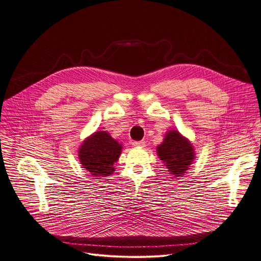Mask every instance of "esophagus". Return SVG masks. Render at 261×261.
Listing matches in <instances>:
<instances>
[{"label": "esophagus", "instance_id": "1", "mask_svg": "<svg viewBox=\"0 0 261 261\" xmlns=\"http://www.w3.org/2000/svg\"><path fill=\"white\" fill-rule=\"evenodd\" d=\"M133 145L137 146V147H143V146H145V142L144 141H134Z\"/></svg>", "mask_w": 261, "mask_h": 261}]
</instances>
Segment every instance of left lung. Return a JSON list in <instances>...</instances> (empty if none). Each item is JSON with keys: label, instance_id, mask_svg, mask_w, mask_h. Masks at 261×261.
Listing matches in <instances>:
<instances>
[{"label": "left lung", "instance_id": "1", "mask_svg": "<svg viewBox=\"0 0 261 261\" xmlns=\"http://www.w3.org/2000/svg\"><path fill=\"white\" fill-rule=\"evenodd\" d=\"M157 154L175 177L185 175L195 159L193 145L175 129L166 133L163 142L157 147Z\"/></svg>", "mask_w": 261, "mask_h": 261}]
</instances>
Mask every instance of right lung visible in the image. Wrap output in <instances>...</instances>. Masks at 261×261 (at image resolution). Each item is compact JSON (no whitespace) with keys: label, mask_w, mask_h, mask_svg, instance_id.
<instances>
[{"label":"right lung","mask_w":261,"mask_h":261,"mask_svg":"<svg viewBox=\"0 0 261 261\" xmlns=\"http://www.w3.org/2000/svg\"><path fill=\"white\" fill-rule=\"evenodd\" d=\"M122 145L104 132H96L85 139L79 148V159L83 168L91 176L107 177L115 172Z\"/></svg>","instance_id":"obj_1"}]
</instances>
